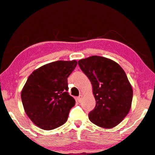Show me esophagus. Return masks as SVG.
I'll return each mask as SVG.
<instances>
[{"instance_id": "esophagus-1", "label": "esophagus", "mask_w": 155, "mask_h": 155, "mask_svg": "<svg viewBox=\"0 0 155 155\" xmlns=\"http://www.w3.org/2000/svg\"><path fill=\"white\" fill-rule=\"evenodd\" d=\"M82 98V94H80V95L79 96H78V97L77 98V99H78V102H81Z\"/></svg>"}]
</instances>
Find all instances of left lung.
Returning a JSON list of instances; mask_svg holds the SVG:
<instances>
[{
    "label": "left lung",
    "mask_w": 155,
    "mask_h": 155,
    "mask_svg": "<svg viewBox=\"0 0 155 155\" xmlns=\"http://www.w3.org/2000/svg\"><path fill=\"white\" fill-rule=\"evenodd\" d=\"M78 65L90 80L96 100L89 120L106 129L117 126L129 113L133 98L126 73L116 62L99 56L80 60Z\"/></svg>",
    "instance_id": "left-lung-1"
}]
</instances>
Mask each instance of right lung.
I'll return each mask as SVG.
<instances>
[{
    "instance_id": "obj_1",
    "label": "right lung",
    "mask_w": 155,
    "mask_h": 155,
    "mask_svg": "<svg viewBox=\"0 0 155 155\" xmlns=\"http://www.w3.org/2000/svg\"><path fill=\"white\" fill-rule=\"evenodd\" d=\"M76 66L75 60L54 61L29 75L21 98L26 115L36 126L51 130L67 121L75 104L68 94L67 79Z\"/></svg>"
}]
</instances>
